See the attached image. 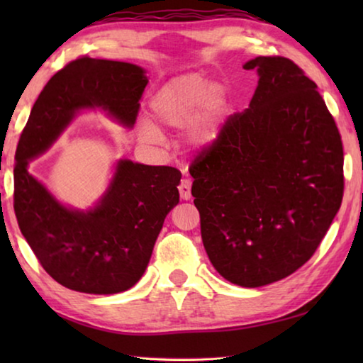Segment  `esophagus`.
I'll list each match as a JSON object with an SVG mask.
<instances>
[{
	"instance_id": "1",
	"label": "esophagus",
	"mask_w": 363,
	"mask_h": 363,
	"mask_svg": "<svg viewBox=\"0 0 363 363\" xmlns=\"http://www.w3.org/2000/svg\"><path fill=\"white\" fill-rule=\"evenodd\" d=\"M190 189H192V181L189 179V177H184L179 184V195L182 200H190L192 199V192H190Z\"/></svg>"
}]
</instances>
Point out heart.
Segmentation results:
<instances>
[{"label": "heart", "instance_id": "heart-1", "mask_svg": "<svg viewBox=\"0 0 363 363\" xmlns=\"http://www.w3.org/2000/svg\"><path fill=\"white\" fill-rule=\"evenodd\" d=\"M223 91L200 73H189L164 84L152 99L153 116L171 128H190L196 144L208 145L218 138L216 110ZM140 133L149 140L162 139V131L150 120H143Z\"/></svg>", "mask_w": 363, "mask_h": 363}]
</instances>
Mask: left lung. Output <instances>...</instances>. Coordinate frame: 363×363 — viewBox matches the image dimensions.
<instances>
[{"label": "left lung", "instance_id": "obj_1", "mask_svg": "<svg viewBox=\"0 0 363 363\" xmlns=\"http://www.w3.org/2000/svg\"><path fill=\"white\" fill-rule=\"evenodd\" d=\"M259 82L190 164L201 240L214 269L256 288L311 259L341 206L342 143L333 116L293 60L243 65Z\"/></svg>", "mask_w": 363, "mask_h": 363}]
</instances>
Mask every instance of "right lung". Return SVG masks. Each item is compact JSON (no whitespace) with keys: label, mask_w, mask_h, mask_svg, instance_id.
<instances>
[{"label":"right lung","mask_w":363,"mask_h":363,"mask_svg":"<svg viewBox=\"0 0 363 363\" xmlns=\"http://www.w3.org/2000/svg\"><path fill=\"white\" fill-rule=\"evenodd\" d=\"M149 79L140 67L78 57L49 79L21 134L14 167V211L43 269L65 288L89 294L130 290L145 272L164 218L179 203L181 171L120 160L89 211L60 205L28 174L30 160L56 140L79 110L99 108L133 128Z\"/></svg>","instance_id":"right-lung-1"}]
</instances>
